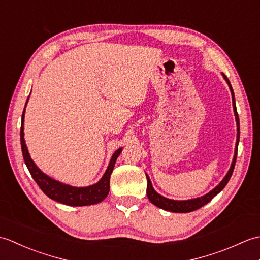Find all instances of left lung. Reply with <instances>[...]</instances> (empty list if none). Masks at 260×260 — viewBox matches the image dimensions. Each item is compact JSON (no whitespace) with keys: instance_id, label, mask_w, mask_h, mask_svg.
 I'll return each mask as SVG.
<instances>
[{"instance_id":"obj_1","label":"left lung","mask_w":260,"mask_h":260,"mask_svg":"<svg viewBox=\"0 0 260 260\" xmlns=\"http://www.w3.org/2000/svg\"><path fill=\"white\" fill-rule=\"evenodd\" d=\"M224 80L227 81V84L230 88L231 91V96H233V106H234V112H235V116H236V121H237V142H236V148H235V155H234V159L233 163H231V167L228 171L227 175L224 176L223 180L220 182V183L214 187L213 190L210 191L209 193H207L206 196H202L200 198H196V199H190V200H183V201H178V200H172V199H168L154 190V187L152 185V182L148 178V175L146 174V179H147V189H146V193H147V198L154 206H156L158 208H161L163 210H167V211L170 212H179V213H185V212H191L194 211V210L200 209L201 207H203L204 204H207L208 202H210L212 199L218 194L220 191H222L223 187L227 185L228 181L230 180L231 175H233L234 169H235V164H236V158H237V152H238V143H239V136H240V126H239V117H238V113H237V108H236V103H235V95H234V90L233 87L230 85L229 79L225 77L224 74H222Z\"/></svg>"}]
</instances>
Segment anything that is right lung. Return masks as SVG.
Wrapping results in <instances>:
<instances>
[{"label": "right lung", "instance_id": "add662e5", "mask_svg": "<svg viewBox=\"0 0 260 260\" xmlns=\"http://www.w3.org/2000/svg\"><path fill=\"white\" fill-rule=\"evenodd\" d=\"M27 101H29V98L26 99V103ZM24 113H25V107L23 109V114H22L21 132H20L22 154H23L25 165L27 170H29L31 176L33 178V180L37 182V184L43 191V193L54 201L67 204V206H71V207L90 206V204H96V203L102 202L104 199L107 197L109 192L110 174L113 172L115 162L121 152V148H118V150L113 154L106 172L104 173L103 178L99 180L97 183L89 186H85V187H76V186H71L68 184L61 183V182L54 180L50 178V176H48L47 174L43 173L42 171L37 167L36 163L32 161L30 154L27 152V147L25 145V141H24V132H23Z\"/></svg>", "mask_w": 260, "mask_h": 260}]
</instances>
